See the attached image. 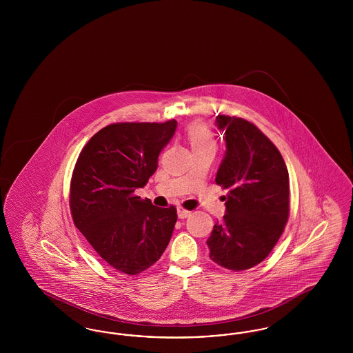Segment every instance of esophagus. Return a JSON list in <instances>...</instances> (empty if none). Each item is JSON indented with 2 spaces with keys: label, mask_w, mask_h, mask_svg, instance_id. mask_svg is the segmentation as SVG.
Returning <instances> with one entry per match:
<instances>
[{
  "label": "esophagus",
  "mask_w": 353,
  "mask_h": 353,
  "mask_svg": "<svg viewBox=\"0 0 353 353\" xmlns=\"http://www.w3.org/2000/svg\"><path fill=\"white\" fill-rule=\"evenodd\" d=\"M190 213H192V212H189V210H186V209H183V208H179V209H177L179 219H186V217H189V216H190Z\"/></svg>",
  "instance_id": "34e87169"
}]
</instances>
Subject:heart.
<instances>
[{
  "label": "heart",
  "instance_id": "heart-1",
  "mask_svg": "<svg viewBox=\"0 0 353 353\" xmlns=\"http://www.w3.org/2000/svg\"><path fill=\"white\" fill-rule=\"evenodd\" d=\"M186 137L193 152L201 150H212L216 152L217 141L214 134L200 121L193 123L186 128Z\"/></svg>",
  "mask_w": 353,
  "mask_h": 353
}]
</instances>
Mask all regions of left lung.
I'll list each match as a JSON object with an SVG mask.
<instances>
[{
	"mask_svg": "<svg viewBox=\"0 0 353 353\" xmlns=\"http://www.w3.org/2000/svg\"><path fill=\"white\" fill-rule=\"evenodd\" d=\"M226 152L216 183L229 189L225 216L206 243L210 258L233 271L261 263L285 230L290 212V180L285 160L266 134L242 118L219 115Z\"/></svg>",
	"mask_w": 353,
	"mask_h": 353,
	"instance_id": "obj_1",
	"label": "left lung"
}]
</instances>
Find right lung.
<instances>
[{
	"label": "right lung",
	"instance_id": "1",
	"mask_svg": "<svg viewBox=\"0 0 353 353\" xmlns=\"http://www.w3.org/2000/svg\"><path fill=\"white\" fill-rule=\"evenodd\" d=\"M176 127L174 119L110 124L88 140L77 160L70 186L74 223L119 272L140 274L168 246L176 208H157L134 190L156 172L159 154Z\"/></svg>",
	"mask_w": 353,
	"mask_h": 353
}]
</instances>
